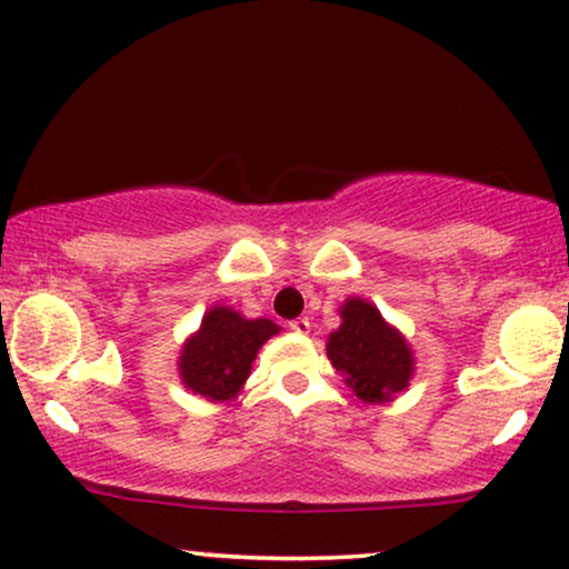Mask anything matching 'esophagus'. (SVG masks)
<instances>
[{
    "label": "esophagus",
    "instance_id": "1",
    "mask_svg": "<svg viewBox=\"0 0 569 569\" xmlns=\"http://www.w3.org/2000/svg\"><path fill=\"white\" fill-rule=\"evenodd\" d=\"M289 328L293 330V333L307 336V333H309V328H312V322H309V318H297V320H291V322H289Z\"/></svg>",
    "mask_w": 569,
    "mask_h": 569
}]
</instances>
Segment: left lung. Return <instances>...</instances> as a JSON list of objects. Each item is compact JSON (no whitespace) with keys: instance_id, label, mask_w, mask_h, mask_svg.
I'll use <instances>...</instances> for the list:
<instances>
[{"instance_id":"1","label":"left lung","mask_w":569,"mask_h":569,"mask_svg":"<svg viewBox=\"0 0 569 569\" xmlns=\"http://www.w3.org/2000/svg\"><path fill=\"white\" fill-rule=\"evenodd\" d=\"M341 326L328 336L330 365L365 405H386L407 391L415 376V351L372 301L349 297L338 307Z\"/></svg>"}]
</instances>
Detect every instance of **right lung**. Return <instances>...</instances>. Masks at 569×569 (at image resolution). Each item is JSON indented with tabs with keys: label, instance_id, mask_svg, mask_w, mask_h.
<instances>
[{
	"label": "right lung",
	"instance_id": "1",
	"mask_svg": "<svg viewBox=\"0 0 569 569\" xmlns=\"http://www.w3.org/2000/svg\"><path fill=\"white\" fill-rule=\"evenodd\" d=\"M276 333H280V326L268 318L249 320L233 307L212 305L178 355L183 388L210 401L239 397L257 351Z\"/></svg>",
	"mask_w": 569,
	"mask_h": 569
}]
</instances>
